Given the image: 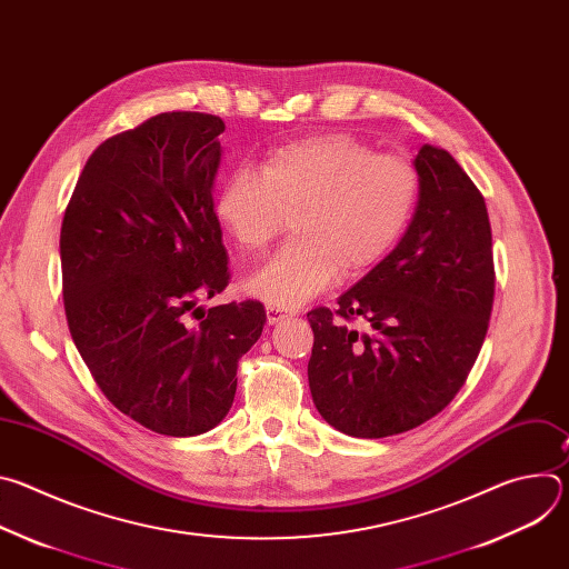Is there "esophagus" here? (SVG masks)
<instances>
[{"instance_id":"34e87169","label":"esophagus","mask_w":569,"mask_h":569,"mask_svg":"<svg viewBox=\"0 0 569 569\" xmlns=\"http://www.w3.org/2000/svg\"><path fill=\"white\" fill-rule=\"evenodd\" d=\"M290 315L288 312H283L281 308H274V306H268V323H281V321H286Z\"/></svg>"}]
</instances>
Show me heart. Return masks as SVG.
Masks as SVG:
<instances>
[{
	"label": "heart",
	"instance_id": "1",
	"mask_svg": "<svg viewBox=\"0 0 569 569\" xmlns=\"http://www.w3.org/2000/svg\"><path fill=\"white\" fill-rule=\"evenodd\" d=\"M421 193L415 161L376 152L351 134H321L272 150L261 173L236 169L216 196V218L246 254L292 240L246 288L274 308H297L336 277L378 266L408 231Z\"/></svg>",
	"mask_w": 569,
	"mask_h": 569
}]
</instances>
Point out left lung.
I'll use <instances>...</instances> for the list:
<instances>
[{"label":"left lung","mask_w":569,"mask_h":569,"mask_svg":"<svg viewBox=\"0 0 569 569\" xmlns=\"http://www.w3.org/2000/svg\"><path fill=\"white\" fill-rule=\"evenodd\" d=\"M415 167L419 204L398 246L336 308L308 312L315 408L360 439L408 432L437 417L463 387L493 310L483 196L443 148L426 143Z\"/></svg>","instance_id":"1"}]
</instances>
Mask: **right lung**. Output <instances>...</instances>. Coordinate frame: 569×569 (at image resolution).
I'll return each mask as SVG.
<instances>
[{
  "instance_id": "add662e5",
  "label": "right lung",
  "mask_w": 569,
  "mask_h": 569,
  "mask_svg": "<svg viewBox=\"0 0 569 569\" xmlns=\"http://www.w3.org/2000/svg\"><path fill=\"white\" fill-rule=\"evenodd\" d=\"M224 123L161 112L88 159L60 229L71 340L119 412L167 437L218 426L238 360L261 338L257 299L220 303L231 274L213 211Z\"/></svg>"
}]
</instances>
